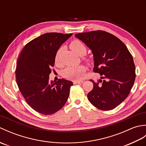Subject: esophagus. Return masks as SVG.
Segmentation results:
<instances>
[{
	"label": "esophagus",
	"instance_id": "1",
	"mask_svg": "<svg viewBox=\"0 0 146 146\" xmlns=\"http://www.w3.org/2000/svg\"><path fill=\"white\" fill-rule=\"evenodd\" d=\"M83 82V81H82V80H79V81H78V80H75V81H73L74 84H78V83H82Z\"/></svg>",
	"mask_w": 146,
	"mask_h": 146
}]
</instances>
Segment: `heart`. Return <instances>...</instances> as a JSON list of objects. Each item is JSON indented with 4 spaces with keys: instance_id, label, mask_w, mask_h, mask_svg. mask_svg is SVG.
Instances as JSON below:
<instances>
[{
    "instance_id": "1",
    "label": "heart",
    "mask_w": 146,
    "mask_h": 146,
    "mask_svg": "<svg viewBox=\"0 0 146 146\" xmlns=\"http://www.w3.org/2000/svg\"><path fill=\"white\" fill-rule=\"evenodd\" d=\"M70 48L72 49L74 52L78 54L80 56L85 55L86 52V48L83 43L79 41V40H75L71 42ZM59 52L56 56L55 61L56 63H58V54ZM89 59H86V61L90 63ZM85 72V68L83 66H68L65 69L63 72V76L64 78L72 80H78L81 78V77L83 73Z\"/></svg>"
}]
</instances>
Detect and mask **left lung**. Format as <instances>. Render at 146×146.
I'll list each match as a JSON object with an SVG mask.
<instances>
[{"label": "left lung", "mask_w": 146, "mask_h": 146, "mask_svg": "<svg viewBox=\"0 0 146 146\" xmlns=\"http://www.w3.org/2000/svg\"><path fill=\"white\" fill-rule=\"evenodd\" d=\"M76 38L91 49L94 71L101 79L88 94L90 103L99 109L110 110L128 97L135 79V67L127 48L111 34L103 31L78 33ZM101 82V84L100 83Z\"/></svg>", "instance_id": "8db88e82"}]
</instances>
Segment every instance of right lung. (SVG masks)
Listing matches in <instances>:
<instances>
[{
  "mask_svg": "<svg viewBox=\"0 0 146 146\" xmlns=\"http://www.w3.org/2000/svg\"><path fill=\"white\" fill-rule=\"evenodd\" d=\"M73 34L48 33L24 46L17 61L19 89L29 106L38 112L51 115L64 106L73 83L65 79L49 81L56 52Z\"/></svg>",
  "mask_w": 146,
  "mask_h": 146,
  "instance_id": "right-lung-1",
  "label": "right lung"
}]
</instances>
